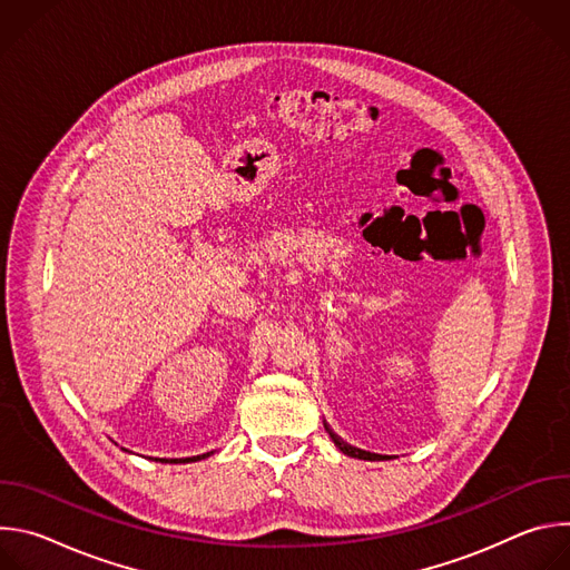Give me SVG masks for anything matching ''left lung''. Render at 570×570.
<instances>
[{"mask_svg": "<svg viewBox=\"0 0 570 570\" xmlns=\"http://www.w3.org/2000/svg\"><path fill=\"white\" fill-rule=\"evenodd\" d=\"M330 431V429H327ZM330 435H332V440L336 442V446L345 453V455H352V458H358V460H383L381 455H376V453H370V451H361V449H356V446H350L347 442H343L338 435H334L332 431H330Z\"/></svg>", "mask_w": 570, "mask_h": 570, "instance_id": "left-lung-1", "label": "left lung"}]
</instances>
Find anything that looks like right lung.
Here are the masks:
<instances>
[{"mask_svg":"<svg viewBox=\"0 0 570 570\" xmlns=\"http://www.w3.org/2000/svg\"><path fill=\"white\" fill-rule=\"evenodd\" d=\"M209 453H203V455H194V458H180V460H159V462H174V464H178V462H194V460H203V458H207Z\"/></svg>","mask_w":570,"mask_h":570,"instance_id":"1","label":"right lung"}]
</instances>
